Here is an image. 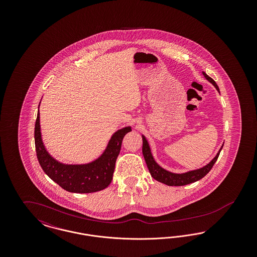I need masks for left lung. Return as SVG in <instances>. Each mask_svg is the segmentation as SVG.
Segmentation results:
<instances>
[{
    "mask_svg": "<svg viewBox=\"0 0 257 257\" xmlns=\"http://www.w3.org/2000/svg\"><path fill=\"white\" fill-rule=\"evenodd\" d=\"M202 74L206 78V80H208L220 92V88H219L218 85L216 84V82L212 78H210L205 72L202 71ZM142 137H143V154H144V157L146 160L148 171L150 172L151 176L155 180L159 181L161 183L166 184L168 186H184V185L194 183L196 181L200 180L202 177H204L207 174L209 171H211L212 167L214 166V164L216 163V161L220 155L221 148L223 147V145H222L220 148V150L218 151L217 155L213 158L212 161H210L206 166H204L202 168H199V169H196L194 171L183 172V173H174V172H171V171L163 169L161 166L157 164V162L155 161L152 153H151L150 146L147 142V138L144 135H142Z\"/></svg>",
    "mask_w": 257,
    "mask_h": 257,
    "instance_id": "left-lung-1",
    "label": "left lung"
}]
</instances>
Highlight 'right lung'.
Here are the masks:
<instances>
[{"label":"right lung","instance_id":"1","mask_svg":"<svg viewBox=\"0 0 257 257\" xmlns=\"http://www.w3.org/2000/svg\"><path fill=\"white\" fill-rule=\"evenodd\" d=\"M40 102L35 126V143L37 159L43 171L54 182L70 193L89 194L107 188L112 179L115 161L121 148L123 138L132 131V127L126 126L114 132L105 150L96 159L86 164H63L50 155L42 141Z\"/></svg>","mask_w":257,"mask_h":257}]
</instances>
